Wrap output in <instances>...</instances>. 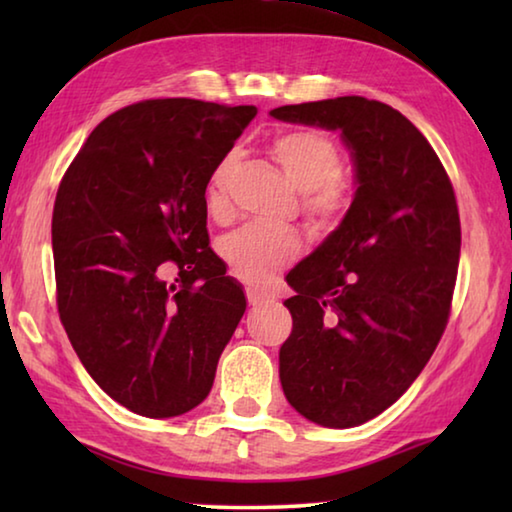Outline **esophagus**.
<instances>
[{
  "mask_svg": "<svg viewBox=\"0 0 512 512\" xmlns=\"http://www.w3.org/2000/svg\"><path fill=\"white\" fill-rule=\"evenodd\" d=\"M246 298H248V305H262L264 300H268V293L264 289H257V287H248L246 289Z\"/></svg>",
  "mask_w": 512,
  "mask_h": 512,
  "instance_id": "34e87169",
  "label": "esophagus"
}]
</instances>
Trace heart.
Segmentation results:
<instances>
[{
	"instance_id": "1",
	"label": "heart",
	"mask_w": 512,
	"mask_h": 512,
	"mask_svg": "<svg viewBox=\"0 0 512 512\" xmlns=\"http://www.w3.org/2000/svg\"><path fill=\"white\" fill-rule=\"evenodd\" d=\"M273 158L300 189V214L318 230H332L350 207V189L343 180V151L332 135L316 128H296L271 142ZM237 155H223L205 187L207 212L223 219L230 212L228 183ZM298 232L246 225L221 241V253L239 280L262 282L277 268L300 255Z\"/></svg>"
}]
</instances>
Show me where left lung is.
<instances>
[{
	"instance_id": "8db88e82",
	"label": "left lung",
	"mask_w": 512,
	"mask_h": 512,
	"mask_svg": "<svg viewBox=\"0 0 512 512\" xmlns=\"http://www.w3.org/2000/svg\"><path fill=\"white\" fill-rule=\"evenodd\" d=\"M343 131L357 194L339 230L287 275L296 296L280 348L289 404L323 427H357L400 400L452 311L461 219L443 162L402 112L363 97L271 110Z\"/></svg>"
}]
</instances>
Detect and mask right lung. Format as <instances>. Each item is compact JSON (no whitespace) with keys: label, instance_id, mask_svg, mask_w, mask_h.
Returning <instances> with one entry per match:
<instances>
[{"label":"right lung","instance_id":"add662e5","mask_svg":"<svg viewBox=\"0 0 512 512\" xmlns=\"http://www.w3.org/2000/svg\"><path fill=\"white\" fill-rule=\"evenodd\" d=\"M255 115L196 99L137 101L94 128L60 180L51 223L60 323L90 377L146 418L205 400L246 311L210 248L205 187Z\"/></svg>","mask_w":512,"mask_h":512}]
</instances>
